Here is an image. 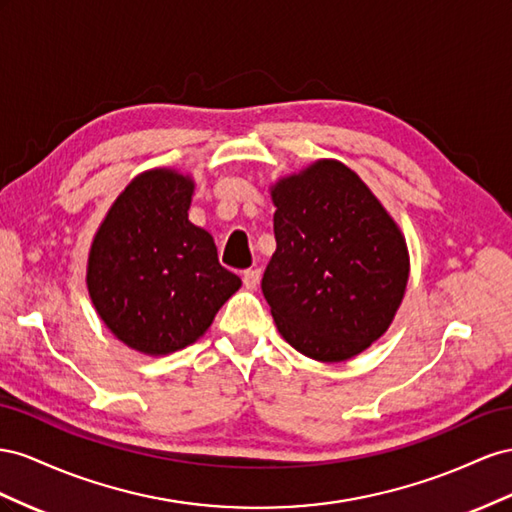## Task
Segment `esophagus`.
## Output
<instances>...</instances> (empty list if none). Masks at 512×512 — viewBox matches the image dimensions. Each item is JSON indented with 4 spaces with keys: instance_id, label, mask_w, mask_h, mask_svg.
<instances>
[{
    "instance_id": "34e87169",
    "label": "esophagus",
    "mask_w": 512,
    "mask_h": 512,
    "mask_svg": "<svg viewBox=\"0 0 512 512\" xmlns=\"http://www.w3.org/2000/svg\"><path fill=\"white\" fill-rule=\"evenodd\" d=\"M259 279H261V270H257V268L255 270H246L244 276H242L246 289H255L259 285Z\"/></svg>"
}]
</instances>
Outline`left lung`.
<instances>
[{"mask_svg": "<svg viewBox=\"0 0 512 512\" xmlns=\"http://www.w3.org/2000/svg\"><path fill=\"white\" fill-rule=\"evenodd\" d=\"M270 193L276 251L261 291L276 328L313 360L358 356L403 300L410 255L401 229L339 160H317Z\"/></svg>", "mask_w": 512, "mask_h": 512, "instance_id": "obj_1", "label": "left lung"}]
</instances>
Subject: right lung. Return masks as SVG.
I'll return each mask as SVG.
<instances>
[{
	"mask_svg": "<svg viewBox=\"0 0 512 512\" xmlns=\"http://www.w3.org/2000/svg\"><path fill=\"white\" fill-rule=\"evenodd\" d=\"M195 182L145 171L115 199L87 257L96 313L128 347L167 356L203 337L240 276L218 264L206 229L188 221Z\"/></svg>",
	"mask_w": 512,
	"mask_h": 512,
	"instance_id": "right-lung-1",
	"label": "right lung"
}]
</instances>
